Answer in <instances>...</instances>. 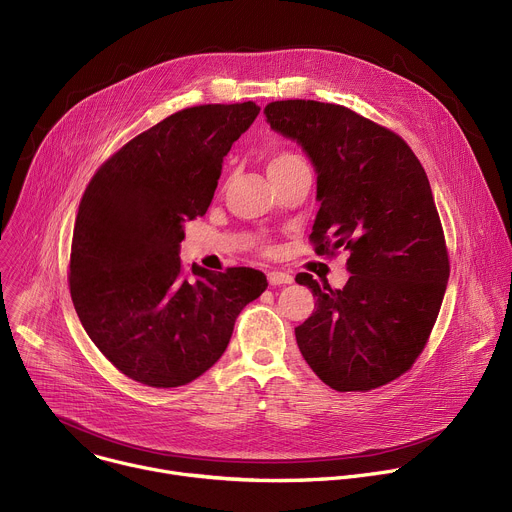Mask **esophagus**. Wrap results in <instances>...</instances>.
<instances>
[{
    "label": "esophagus",
    "mask_w": 512,
    "mask_h": 512,
    "mask_svg": "<svg viewBox=\"0 0 512 512\" xmlns=\"http://www.w3.org/2000/svg\"><path fill=\"white\" fill-rule=\"evenodd\" d=\"M267 279H269L271 285H287V283L293 281V277L289 273H285V271H269Z\"/></svg>",
    "instance_id": "esophagus-1"
}]
</instances>
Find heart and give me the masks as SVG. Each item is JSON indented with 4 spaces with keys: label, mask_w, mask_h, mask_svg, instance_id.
<instances>
[{
    "label": "heart",
    "mask_w": 512,
    "mask_h": 512,
    "mask_svg": "<svg viewBox=\"0 0 512 512\" xmlns=\"http://www.w3.org/2000/svg\"><path fill=\"white\" fill-rule=\"evenodd\" d=\"M297 164H303V158L297 154V152H291V150H277L269 156V162H267V173L269 175H279L283 173V170L287 168H293Z\"/></svg>",
    "instance_id": "obj_1"
}]
</instances>
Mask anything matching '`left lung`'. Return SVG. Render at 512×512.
<instances>
[{"label":"left lung","instance_id":"obj_1","mask_svg":"<svg viewBox=\"0 0 512 512\" xmlns=\"http://www.w3.org/2000/svg\"><path fill=\"white\" fill-rule=\"evenodd\" d=\"M263 114L315 166V253L350 251L344 289L297 273L317 297L295 327L299 352L337 392L380 388L422 354L450 275L424 166L402 136L346 106L277 100Z\"/></svg>","mask_w":512,"mask_h":512}]
</instances>
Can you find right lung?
Returning a JSON list of instances; mask_svg holds the SVG:
<instances>
[{"label":"right lung","instance_id":"obj_1","mask_svg":"<svg viewBox=\"0 0 512 512\" xmlns=\"http://www.w3.org/2000/svg\"><path fill=\"white\" fill-rule=\"evenodd\" d=\"M255 102L179 110L114 152L88 183L74 225L70 295L112 366L150 388H179L227 350L235 319L267 277L251 267L187 271L183 223L207 213L223 158Z\"/></svg>","mask_w":512,"mask_h":512}]
</instances>
